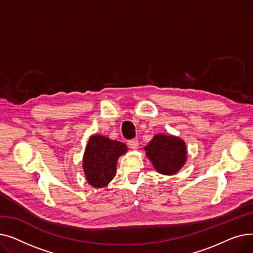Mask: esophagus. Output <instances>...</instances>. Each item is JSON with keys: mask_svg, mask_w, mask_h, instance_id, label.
Listing matches in <instances>:
<instances>
[{"mask_svg": "<svg viewBox=\"0 0 253 253\" xmlns=\"http://www.w3.org/2000/svg\"><path fill=\"white\" fill-rule=\"evenodd\" d=\"M128 145H129L130 149L136 150V149L138 148V140H137V138H133V139L129 140V141H128Z\"/></svg>", "mask_w": 253, "mask_h": 253, "instance_id": "1", "label": "esophagus"}]
</instances>
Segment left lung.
I'll return each mask as SVG.
<instances>
[{
  "label": "left lung",
  "instance_id": "8db88e82",
  "mask_svg": "<svg viewBox=\"0 0 253 253\" xmlns=\"http://www.w3.org/2000/svg\"><path fill=\"white\" fill-rule=\"evenodd\" d=\"M155 169L162 174H174L187 160L183 140L171 135L157 134L144 148Z\"/></svg>",
  "mask_w": 253,
  "mask_h": 253
}]
</instances>
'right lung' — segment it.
Here are the masks:
<instances>
[{"label":"right lung","mask_w":253,"mask_h":253,"mask_svg":"<svg viewBox=\"0 0 253 253\" xmlns=\"http://www.w3.org/2000/svg\"><path fill=\"white\" fill-rule=\"evenodd\" d=\"M127 152V147L105 136L93 135L86 147L83 168L88 182L94 188H103L115 177L118 158Z\"/></svg>","instance_id":"add662e5"}]
</instances>
